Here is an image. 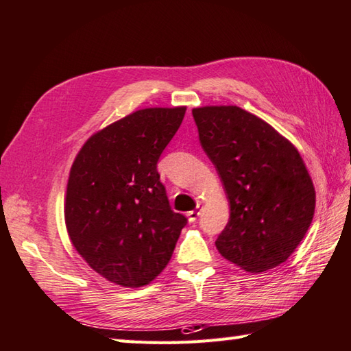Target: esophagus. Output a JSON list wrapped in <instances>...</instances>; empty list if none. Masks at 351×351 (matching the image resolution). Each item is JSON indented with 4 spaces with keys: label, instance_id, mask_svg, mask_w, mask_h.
I'll use <instances>...</instances> for the list:
<instances>
[{
    "label": "esophagus",
    "instance_id": "34e87169",
    "mask_svg": "<svg viewBox=\"0 0 351 351\" xmlns=\"http://www.w3.org/2000/svg\"><path fill=\"white\" fill-rule=\"evenodd\" d=\"M199 215H200V209H199V210H191V213L186 214V217H189V221H190V223H194L195 219L199 218Z\"/></svg>",
    "mask_w": 351,
    "mask_h": 351
}]
</instances>
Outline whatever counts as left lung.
Segmentation results:
<instances>
[{
	"label": "left lung",
	"mask_w": 351,
	"mask_h": 351,
	"mask_svg": "<svg viewBox=\"0 0 351 351\" xmlns=\"http://www.w3.org/2000/svg\"><path fill=\"white\" fill-rule=\"evenodd\" d=\"M193 118L230 205L229 223L215 241L219 254L248 272L286 262L315 208L314 185L298 149L238 106L193 109Z\"/></svg>",
	"instance_id": "obj_1"
}]
</instances>
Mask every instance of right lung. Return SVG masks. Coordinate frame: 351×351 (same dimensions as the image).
Masks as SVG:
<instances>
[{
    "label": "right lung",
    "mask_w": 351,
    "mask_h": 351,
    "mask_svg": "<svg viewBox=\"0 0 351 351\" xmlns=\"http://www.w3.org/2000/svg\"><path fill=\"white\" fill-rule=\"evenodd\" d=\"M185 108L137 110L94 134L73 162L65 226L73 245L106 280L141 287L166 267L181 230L158 160Z\"/></svg>",
    "instance_id": "1"
}]
</instances>
